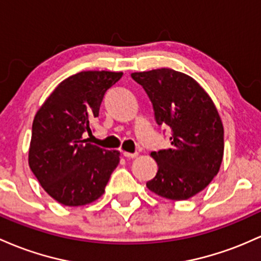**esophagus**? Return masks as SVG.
Listing matches in <instances>:
<instances>
[{
	"label": "esophagus",
	"mask_w": 261,
	"mask_h": 261,
	"mask_svg": "<svg viewBox=\"0 0 261 261\" xmlns=\"http://www.w3.org/2000/svg\"><path fill=\"white\" fill-rule=\"evenodd\" d=\"M123 155H124L125 158H129V159H134V158L138 156V153H128V151H123Z\"/></svg>",
	"instance_id": "obj_1"
}]
</instances>
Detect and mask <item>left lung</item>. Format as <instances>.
I'll list each match as a JSON object with an SVG mask.
<instances>
[{
    "label": "left lung",
    "instance_id": "8db88e82",
    "mask_svg": "<svg viewBox=\"0 0 261 261\" xmlns=\"http://www.w3.org/2000/svg\"><path fill=\"white\" fill-rule=\"evenodd\" d=\"M154 108L155 121L171 129V148L153 151L158 172L146 182L154 194L181 201L201 192L221 168L224 132L208 93L197 81L172 69L133 72Z\"/></svg>",
    "mask_w": 261,
    "mask_h": 261
}]
</instances>
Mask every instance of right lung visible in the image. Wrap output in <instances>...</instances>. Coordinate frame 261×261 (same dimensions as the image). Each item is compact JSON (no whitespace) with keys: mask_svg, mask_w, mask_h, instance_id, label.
<instances>
[{"mask_svg":"<svg viewBox=\"0 0 261 261\" xmlns=\"http://www.w3.org/2000/svg\"><path fill=\"white\" fill-rule=\"evenodd\" d=\"M123 72L81 71L69 76L38 110L32 125L28 163L42 187L64 206H84L101 197L118 150L84 139L91 134L105 93Z\"/></svg>","mask_w":261,"mask_h":261,"instance_id":"right-lung-1","label":"right lung"}]
</instances>
